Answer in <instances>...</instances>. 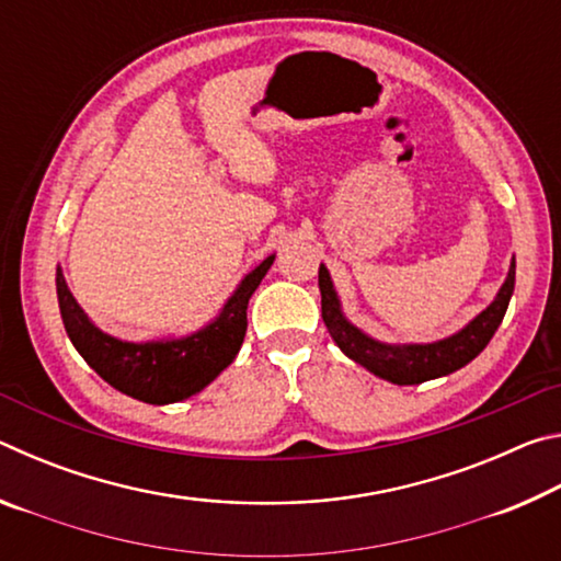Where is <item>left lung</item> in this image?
<instances>
[{
	"label": "left lung",
	"instance_id": "left-lung-1",
	"mask_svg": "<svg viewBox=\"0 0 561 561\" xmlns=\"http://www.w3.org/2000/svg\"><path fill=\"white\" fill-rule=\"evenodd\" d=\"M319 291L321 317H324L329 334L351 360H356L358 366H364L366 371L383 378V381L415 386L458 371L490 344V339L495 336L497 327L505 319L512 291H515V257L510 262L505 284L500 287L497 297L490 301V307L482 309L453 336L431 341V344H386V341L368 336L366 331L351 324L344 309H341V299L324 264L319 267Z\"/></svg>",
	"mask_w": 561,
	"mask_h": 561
}]
</instances>
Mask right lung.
Instances as JSON below:
<instances>
[{"instance_id": "obj_1", "label": "right lung", "mask_w": 561, "mask_h": 561, "mask_svg": "<svg viewBox=\"0 0 561 561\" xmlns=\"http://www.w3.org/2000/svg\"><path fill=\"white\" fill-rule=\"evenodd\" d=\"M272 262L274 254L244 274L220 314L187 336L123 341L106 334L73 299L61 267H56V297L71 344L103 381L136 401L168 405L201 393L232 364L244 341L247 304Z\"/></svg>"}]
</instances>
